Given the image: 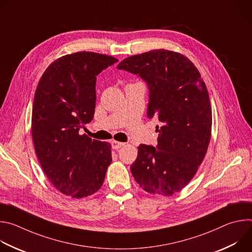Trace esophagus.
<instances>
[{"label":"esophagus","mask_w":252,"mask_h":252,"mask_svg":"<svg viewBox=\"0 0 252 252\" xmlns=\"http://www.w3.org/2000/svg\"><path fill=\"white\" fill-rule=\"evenodd\" d=\"M125 145H126L125 142L116 141V140H114V141L112 142V146H113V149H114V150H119V149H121V148L125 147Z\"/></svg>","instance_id":"esophagus-1"}]
</instances>
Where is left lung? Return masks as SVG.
Segmentation results:
<instances>
[{
	"label": "left lung",
	"instance_id": "left-lung-1",
	"mask_svg": "<svg viewBox=\"0 0 252 252\" xmlns=\"http://www.w3.org/2000/svg\"><path fill=\"white\" fill-rule=\"evenodd\" d=\"M118 68L147 83L148 118L161 124L157 148H137L132 176L150 193L172 195L191 181L208 148L212 118L204 82L187 57L166 50L128 57Z\"/></svg>",
	"mask_w": 252,
	"mask_h": 252
}]
</instances>
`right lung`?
<instances>
[{"label": "right lung", "instance_id": "obj_1", "mask_svg": "<svg viewBox=\"0 0 252 252\" xmlns=\"http://www.w3.org/2000/svg\"><path fill=\"white\" fill-rule=\"evenodd\" d=\"M117 62L92 52L63 56L49 65L35 90L34 151L49 181L67 196L82 198L96 192L112 162L109 142L79 131L94 119L96 76Z\"/></svg>", "mask_w": 252, "mask_h": 252}]
</instances>
